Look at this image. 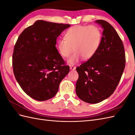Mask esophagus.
<instances>
[{
  "label": "esophagus",
  "instance_id": "1",
  "mask_svg": "<svg viewBox=\"0 0 135 135\" xmlns=\"http://www.w3.org/2000/svg\"><path fill=\"white\" fill-rule=\"evenodd\" d=\"M70 69H71V70H74L76 69V67L74 66H73V65H71V66H70Z\"/></svg>",
  "mask_w": 135,
  "mask_h": 135
}]
</instances>
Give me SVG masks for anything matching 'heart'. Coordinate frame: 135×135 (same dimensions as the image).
I'll use <instances>...</instances> for the list:
<instances>
[{
  "label": "heart",
  "instance_id": "1",
  "mask_svg": "<svg viewBox=\"0 0 135 135\" xmlns=\"http://www.w3.org/2000/svg\"><path fill=\"white\" fill-rule=\"evenodd\" d=\"M100 28L95 25H75L65 34V38L58 40L57 48L60 55L69 57L73 51H75L68 60L73 65L84 60L91 59L99 49L101 41Z\"/></svg>",
  "mask_w": 135,
  "mask_h": 135
}]
</instances>
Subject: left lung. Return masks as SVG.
Here are the masks:
<instances>
[{
  "label": "left lung",
  "mask_w": 135,
  "mask_h": 135,
  "mask_svg": "<svg viewBox=\"0 0 135 135\" xmlns=\"http://www.w3.org/2000/svg\"><path fill=\"white\" fill-rule=\"evenodd\" d=\"M96 22L104 28L96 54L77 67L75 91L80 99L96 104L111 96L119 84L126 65L124 48L114 28L103 20Z\"/></svg>",
  "instance_id": "left-lung-1"
}]
</instances>
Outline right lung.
<instances>
[{
    "label": "right lung",
    "mask_w": 135,
    "mask_h": 135,
    "mask_svg": "<svg viewBox=\"0 0 135 135\" xmlns=\"http://www.w3.org/2000/svg\"><path fill=\"white\" fill-rule=\"evenodd\" d=\"M69 24L38 20L18 36L12 56L16 80L28 96L38 101L54 97L69 66L56 48L57 38Z\"/></svg>",
    "instance_id": "1"
}]
</instances>
